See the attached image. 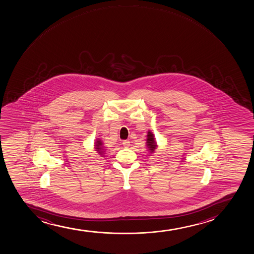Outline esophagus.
<instances>
[{
  "label": "esophagus",
  "instance_id": "1",
  "mask_svg": "<svg viewBox=\"0 0 254 254\" xmlns=\"http://www.w3.org/2000/svg\"><path fill=\"white\" fill-rule=\"evenodd\" d=\"M123 146H125V147H128V146H130V141L128 140H124L123 141Z\"/></svg>",
  "mask_w": 254,
  "mask_h": 254
}]
</instances>
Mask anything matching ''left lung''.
<instances>
[{
  "mask_svg": "<svg viewBox=\"0 0 254 254\" xmlns=\"http://www.w3.org/2000/svg\"><path fill=\"white\" fill-rule=\"evenodd\" d=\"M146 146H147V148H148L149 152H154L155 149L157 147V144L155 142L154 136H153V134L151 133V132H148V134H147V139H146Z\"/></svg>",
  "mask_w": 254,
  "mask_h": 254,
  "instance_id": "1",
  "label": "left lung"
}]
</instances>
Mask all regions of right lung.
<instances>
[{"label": "right lung", "mask_w": 254, "mask_h": 254, "mask_svg": "<svg viewBox=\"0 0 254 254\" xmlns=\"http://www.w3.org/2000/svg\"><path fill=\"white\" fill-rule=\"evenodd\" d=\"M96 145H95V148H96V151L98 152L100 155H102L103 153H105L104 152V149L102 147V142L101 140H96V143H95Z\"/></svg>", "instance_id": "add662e5"}]
</instances>
